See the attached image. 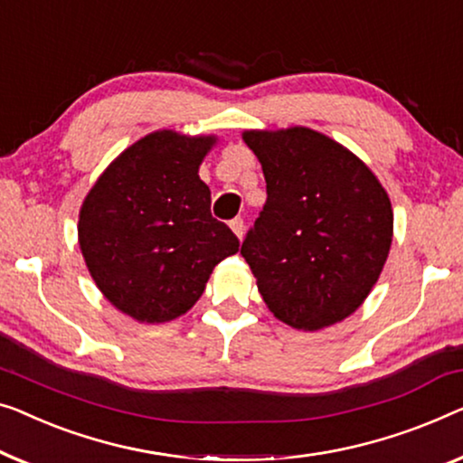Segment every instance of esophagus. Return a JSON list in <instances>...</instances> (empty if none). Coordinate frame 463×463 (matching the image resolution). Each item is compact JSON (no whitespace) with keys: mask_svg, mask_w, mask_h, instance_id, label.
<instances>
[{"mask_svg":"<svg viewBox=\"0 0 463 463\" xmlns=\"http://www.w3.org/2000/svg\"><path fill=\"white\" fill-rule=\"evenodd\" d=\"M230 227H232V232L236 233V236L242 240V236H244V219L242 217H236V219H232L230 221Z\"/></svg>","mask_w":463,"mask_h":463,"instance_id":"obj_1","label":"esophagus"}]
</instances>
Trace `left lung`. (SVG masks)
<instances>
[{
    "label": "left lung",
    "instance_id": "left-lung-1",
    "mask_svg": "<svg viewBox=\"0 0 463 463\" xmlns=\"http://www.w3.org/2000/svg\"><path fill=\"white\" fill-rule=\"evenodd\" d=\"M267 200L240 254L279 321L315 332L354 313L392 242V206L376 175L307 127L244 131Z\"/></svg>",
    "mask_w": 463,
    "mask_h": 463
}]
</instances>
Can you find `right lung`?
<instances>
[{"label":"right lung","instance_id":"1","mask_svg":"<svg viewBox=\"0 0 463 463\" xmlns=\"http://www.w3.org/2000/svg\"><path fill=\"white\" fill-rule=\"evenodd\" d=\"M215 137L154 131L110 163L83 200L79 246L106 298L142 324L190 311L240 240L211 215L198 166Z\"/></svg>","mask_w":463,"mask_h":463}]
</instances>
